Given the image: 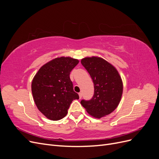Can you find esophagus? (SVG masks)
<instances>
[{
    "label": "esophagus",
    "mask_w": 159,
    "mask_h": 159,
    "mask_svg": "<svg viewBox=\"0 0 159 159\" xmlns=\"http://www.w3.org/2000/svg\"><path fill=\"white\" fill-rule=\"evenodd\" d=\"M79 97H80V99H81V98H82V93H79Z\"/></svg>",
    "instance_id": "34e87169"
}]
</instances>
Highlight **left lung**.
Wrapping results in <instances>:
<instances>
[{"mask_svg":"<svg viewBox=\"0 0 159 159\" xmlns=\"http://www.w3.org/2000/svg\"><path fill=\"white\" fill-rule=\"evenodd\" d=\"M81 63L88 71L94 84V94L81 104L95 118L112 113L117 108L123 93V82L115 67L102 57H85Z\"/></svg>","mask_w":159,"mask_h":159,"instance_id":"1","label":"left lung"}]
</instances>
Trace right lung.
<instances>
[{"mask_svg":"<svg viewBox=\"0 0 159 159\" xmlns=\"http://www.w3.org/2000/svg\"><path fill=\"white\" fill-rule=\"evenodd\" d=\"M78 60L60 57L42 66L34 77L32 93L38 110L52 121L64 118L72 101L78 99L70 74Z\"/></svg>","mask_w":159,"mask_h":159,"instance_id":"obj_1","label":"right lung"}]
</instances>
